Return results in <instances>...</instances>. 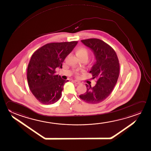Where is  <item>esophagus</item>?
I'll return each mask as SVG.
<instances>
[{"instance_id":"esophagus-1","label":"esophagus","mask_w":151,"mask_h":151,"mask_svg":"<svg viewBox=\"0 0 151 151\" xmlns=\"http://www.w3.org/2000/svg\"><path fill=\"white\" fill-rule=\"evenodd\" d=\"M73 82L75 83L76 84H77V85H79L80 83V82L79 81H78V80H73Z\"/></svg>"}]
</instances>
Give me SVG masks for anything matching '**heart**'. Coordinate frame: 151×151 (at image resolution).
Listing matches in <instances>:
<instances>
[{"mask_svg":"<svg viewBox=\"0 0 151 151\" xmlns=\"http://www.w3.org/2000/svg\"><path fill=\"white\" fill-rule=\"evenodd\" d=\"M76 54L80 59L88 58V51L85 47H79L76 50Z\"/></svg>","mask_w":151,"mask_h":151,"instance_id":"b5f03b06","label":"heart"}]
</instances>
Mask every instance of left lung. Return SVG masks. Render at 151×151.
I'll use <instances>...</instances> for the list:
<instances>
[{
	"mask_svg": "<svg viewBox=\"0 0 151 151\" xmlns=\"http://www.w3.org/2000/svg\"><path fill=\"white\" fill-rule=\"evenodd\" d=\"M93 51L96 63L90 73L97 79L94 86L86 84L87 91L79 97L89 104H97L104 101L112 93L119 76L120 64L114 50L99 39L81 40Z\"/></svg>",
	"mask_w": 151,
	"mask_h": 151,
	"instance_id": "8db88e82",
	"label": "left lung"
}]
</instances>
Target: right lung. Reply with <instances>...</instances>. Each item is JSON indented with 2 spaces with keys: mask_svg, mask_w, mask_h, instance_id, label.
Returning a JSON list of instances; mask_svg holds the SVG:
<instances>
[{
  "mask_svg": "<svg viewBox=\"0 0 151 151\" xmlns=\"http://www.w3.org/2000/svg\"><path fill=\"white\" fill-rule=\"evenodd\" d=\"M77 43L74 41L46 44L32 55L27 66L28 85L42 104H52L61 97L63 86L69 80L56 75L55 69L62 68L65 58Z\"/></svg>",
  "mask_w": 151,
  "mask_h": 151,
  "instance_id": "1",
  "label": "right lung"
}]
</instances>
